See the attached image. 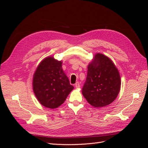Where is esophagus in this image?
Wrapping results in <instances>:
<instances>
[{
    "label": "esophagus",
    "mask_w": 148,
    "mask_h": 148,
    "mask_svg": "<svg viewBox=\"0 0 148 148\" xmlns=\"http://www.w3.org/2000/svg\"><path fill=\"white\" fill-rule=\"evenodd\" d=\"M74 86H75V87L76 88H79L80 87V84H79V82H76V83H75V84H74Z\"/></svg>",
    "instance_id": "esophagus-1"
}]
</instances>
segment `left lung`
Segmentation results:
<instances>
[{
	"label": "left lung",
	"instance_id": "obj_1",
	"mask_svg": "<svg viewBox=\"0 0 148 148\" xmlns=\"http://www.w3.org/2000/svg\"><path fill=\"white\" fill-rule=\"evenodd\" d=\"M121 84L118 69L112 60L103 54L97 53L88 66L82 94L93 107H105L118 97Z\"/></svg>",
	"mask_w": 148,
	"mask_h": 148
}]
</instances>
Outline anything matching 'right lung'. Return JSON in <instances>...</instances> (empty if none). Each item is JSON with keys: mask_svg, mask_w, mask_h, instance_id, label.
<instances>
[{"mask_svg": "<svg viewBox=\"0 0 148 148\" xmlns=\"http://www.w3.org/2000/svg\"><path fill=\"white\" fill-rule=\"evenodd\" d=\"M62 62L47 57L38 66L33 77L34 94L43 106L56 108L63 104L74 86L62 68Z\"/></svg>", "mask_w": 148, "mask_h": 148, "instance_id": "add662e5", "label": "right lung"}]
</instances>
